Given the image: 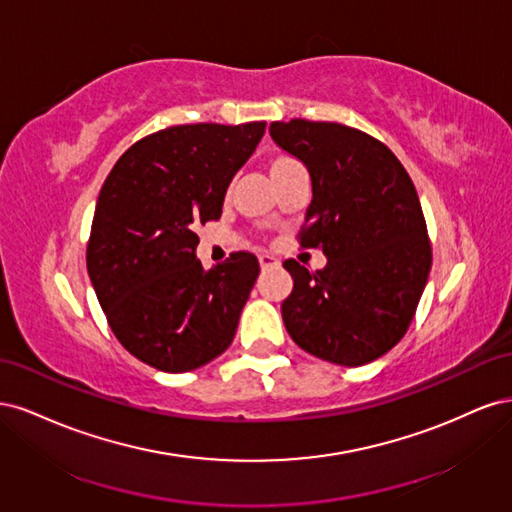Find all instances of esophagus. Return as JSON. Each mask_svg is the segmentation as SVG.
Here are the masks:
<instances>
[{"label": "esophagus", "mask_w": 512, "mask_h": 512, "mask_svg": "<svg viewBox=\"0 0 512 512\" xmlns=\"http://www.w3.org/2000/svg\"><path fill=\"white\" fill-rule=\"evenodd\" d=\"M258 262H260L262 269H273V267L280 265V260H277L275 256H271V254H260Z\"/></svg>", "instance_id": "esophagus-1"}]
</instances>
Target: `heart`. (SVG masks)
<instances>
[{"label": "heart", "mask_w": 512, "mask_h": 512, "mask_svg": "<svg viewBox=\"0 0 512 512\" xmlns=\"http://www.w3.org/2000/svg\"><path fill=\"white\" fill-rule=\"evenodd\" d=\"M297 166H301L297 160H292V158H288V156H277V158H273L271 164H269V173H271L273 179H277V177L286 175L288 170L297 168Z\"/></svg>", "instance_id": "b5f03b06"}]
</instances>
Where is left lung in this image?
Masks as SVG:
<instances>
[{
  "instance_id": "8db88e82",
  "label": "left lung",
  "mask_w": 512,
  "mask_h": 512,
  "mask_svg": "<svg viewBox=\"0 0 512 512\" xmlns=\"http://www.w3.org/2000/svg\"><path fill=\"white\" fill-rule=\"evenodd\" d=\"M271 138L312 177L301 247L327 267L286 260L282 318L294 344L344 367L376 361L406 335L431 269L421 200L384 143L331 121H273Z\"/></svg>"
}]
</instances>
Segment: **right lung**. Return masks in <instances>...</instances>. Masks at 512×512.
Wrapping results in <instances>:
<instances>
[{"mask_svg":"<svg viewBox=\"0 0 512 512\" xmlns=\"http://www.w3.org/2000/svg\"><path fill=\"white\" fill-rule=\"evenodd\" d=\"M265 121L194 123L145 136L108 173L87 243V273L115 337L168 374L220 356L235 337L260 265L235 252L209 271L196 258L198 224L220 220L237 170Z\"/></svg>","mask_w":512,"mask_h":512,"instance_id":"obj_1","label":"right lung"}]
</instances>
